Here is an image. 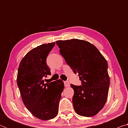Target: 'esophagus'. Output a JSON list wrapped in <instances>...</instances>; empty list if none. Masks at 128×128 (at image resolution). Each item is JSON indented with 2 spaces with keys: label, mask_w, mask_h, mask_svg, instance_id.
<instances>
[{
  "label": "esophagus",
  "mask_w": 128,
  "mask_h": 128,
  "mask_svg": "<svg viewBox=\"0 0 128 128\" xmlns=\"http://www.w3.org/2000/svg\"><path fill=\"white\" fill-rule=\"evenodd\" d=\"M64 83L65 87H69V86H70V84H69V82L68 81H64Z\"/></svg>",
  "instance_id": "esophagus-1"
}]
</instances>
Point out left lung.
Instances as JSON below:
<instances>
[{
	"instance_id": "left-lung-1",
	"label": "left lung",
	"mask_w": 128,
	"mask_h": 128,
	"mask_svg": "<svg viewBox=\"0 0 128 128\" xmlns=\"http://www.w3.org/2000/svg\"><path fill=\"white\" fill-rule=\"evenodd\" d=\"M60 53L75 74L81 86L71 84L74 90L72 102L76 113L91 117L96 114L107 101L110 86L107 60L94 45L88 41L72 39L58 40Z\"/></svg>"
}]
</instances>
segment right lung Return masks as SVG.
<instances>
[{"instance_id": "right-lung-1", "label": "right lung", "mask_w": 128, "mask_h": 128, "mask_svg": "<svg viewBox=\"0 0 128 128\" xmlns=\"http://www.w3.org/2000/svg\"><path fill=\"white\" fill-rule=\"evenodd\" d=\"M55 42L43 44L28 52L19 65L17 83L23 103L36 118L48 120L55 118L64 90L61 80L44 83L50 75L46 59Z\"/></svg>"}]
</instances>
